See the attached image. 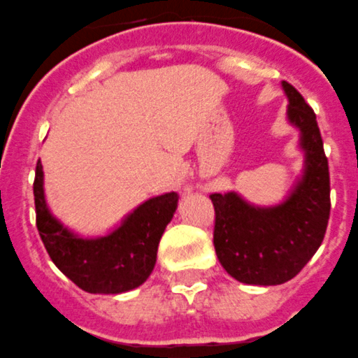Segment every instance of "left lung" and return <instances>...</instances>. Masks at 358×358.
<instances>
[{"instance_id":"obj_1","label":"left lung","mask_w":358,"mask_h":358,"mask_svg":"<svg viewBox=\"0 0 358 358\" xmlns=\"http://www.w3.org/2000/svg\"><path fill=\"white\" fill-rule=\"evenodd\" d=\"M287 117L301 131L304 175L282 204L260 208L236 192L211 194L213 245L225 271L246 285L292 280L324 241L331 215V180L317 115L296 87L283 82Z\"/></svg>"}]
</instances>
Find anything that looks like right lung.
Instances as JSON below:
<instances>
[{"label": "right lung", "mask_w": 358, "mask_h": 358, "mask_svg": "<svg viewBox=\"0 0 358 358\" xmlns=\"http://www.w3.org/2000/svg\"><path fill=\"white\" fill-rule=\"evenodd\" d=\"M36 227L52 262L89 294H122L147 282L154 271L157 246L178 206V194L152 197L110 234L85 239L73 234L48 210L43 168L36 162L33 183Z\"/></svg>", "instance_id": "obj_1"}]
</instances>
